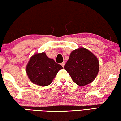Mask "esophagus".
<instances>
[{
	"mask_svg": "<svg viewBox=\"0 0 121 121\" xmlns=\"http://www.w3.org/2000/svg\"><path fill=\"white\" fill-rule=\"evenodd\" d=\"M61 65H62V67H64V65H65V62H62V63L61 64Z\"/></svg>",
	"mask_w": 121,
	"mask_h": 121,
	"instance_id": "esophagus-1",
	"label": "esophagus"
}]
</instances>
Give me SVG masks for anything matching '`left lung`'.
Here are the masks:
<instances>
[{
  "label": "left lung",
  "instance_id": "obj_1",
  "mask_svg": "<svg viewBox=\"0 0 121 121\" xmlns=\"http://www.w3.org/2000/svg\"><path fill=\"white\" fill-rule=\"evenodd\" d=\"M64 68L76 84L83 86L95 78L99 70V62L91 52L80 48L72 51Z\"/></svg>",
  "mask_w": 121,
  "mask_h": 121
}]
</instances>
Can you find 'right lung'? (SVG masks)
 I'll list each match as a JSON object with an SVG mask.
<instances>
[{"label":"right lung","mask_w":121,"mask_h":121,"mask_svg":"<svg viewBox=\"0 0 121 121\" xmlns=\"http://www.w3.org/2000/svg\"><path fill=\"white\" fill-rule=\"evenodd\" d=\"M62 69V66L55 60L49 59L45 53H37L30 58L26 68V72L30 80L35 84L46 86Z\"/></svg>","instance_id":"1"}]
</instances>
